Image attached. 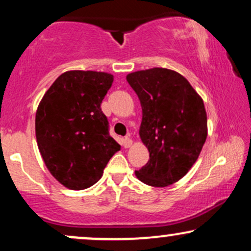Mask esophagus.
<instances>
[{
    "label": "esophagus",
    "mask_w": 251,
    "mask_h": 251,
    "mask_svg": "<svg viewBox=\"0 0 251 251\" xmlns=\"http://www.w3.org/2000/svg\"><path fill=\"white\" fill-rule=\"evenodd\" d=\"M131 145H132V139H131V138H128V137L124 138V140H123V146H124V148L128 149Z\"/></svg>",
    "instance_id": "34e87169"
}]
</instances>
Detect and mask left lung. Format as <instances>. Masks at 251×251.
<instances>
[{"mask_svg":"<svg viewBox=\"0 0 251 251\" xmlns=\"http://www.w3.org/2000/svg\"><path fill=\"white\" fill-rule=\"evenodd\" d=\"M140 100L139 135L150 159L135 176L155 188L183 178L198 159L208 135L203 99L183 75L168 68H151L126 76Z\"/></svg>","mask_w":251,"mask_h":251,"instance_id":"left-lung-1","label":"left lung"}]
</instances>
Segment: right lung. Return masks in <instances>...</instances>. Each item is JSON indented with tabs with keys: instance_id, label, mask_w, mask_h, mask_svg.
Masks as SVG:
<instances>
[{
	"instance_id": "right-lung-1",
	"label": "right lung",
	"mask_w": 251,
	"mask_h": 251,
	"mask_svg": "<svg viewBox=\"0 0 251 251\" xmlns=\"http://www.w3.org/2000/svg\"><path fill=\"white\" fill-rule=\"evenodd\" d=\"M112 82L113 75L105 72H65L39 103L37 146L47 169L66 188L83 190L96 184L120 150L100 107Z\"/></svg>"
}]
</instances>
